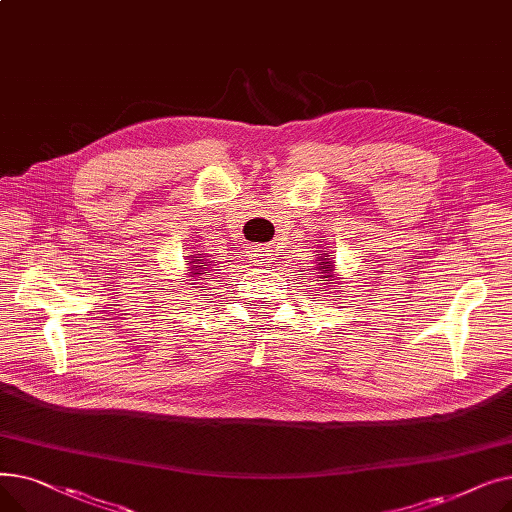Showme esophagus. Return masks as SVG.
Masks as SVG:
<instances>
[{
    "mask_svg": "<svg viewBox=\"0 0 512 512\" xmlns=\"http://www.w3.org/2000/svg\"><path fill=\"white\" fill-rule=\"evenodd\" d=\"M251 257H253V261L257 263V265H272V261H274V249L272 247H267V245H263V247H255L253 251H251Z\"/></svg>",
    "mask_w": 512,
    "mask_h": 512,
    "instance_id": "1",
    "label": "esophagus"
}]
</instances>
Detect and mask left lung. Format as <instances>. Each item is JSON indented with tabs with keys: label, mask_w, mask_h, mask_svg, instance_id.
Here are the masks:
<instances>
[{
	"label": "left lung",
	"mask_w": 512,
	"mask_h": 512,
	"mask_svg": "<svg viewBox=\"0 0 512 512\" xmlns=\"http://www.w3.org/2000/svg\"><path fill=\"white\" fill-rule=\"evenodd\" d=\"M330 255L328 253H324V257H317V272L319 274H324V278H328V282H330V278H332V272H334V265H332V261L328 259ZM319 282H324V280H319ZM332 284V282H330Z\"/></svg>",
	"instance_id": "left-lung-1"
}]
</instances>
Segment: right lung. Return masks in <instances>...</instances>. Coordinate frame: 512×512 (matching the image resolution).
Masks as SVG:
<instances>
[{"label":"right lung","mask_w":512,"mask_h":512,"mask_svg":"<svg viewBox=\"0 0 512 512\" xmlns=\"http://www.w3.org/2000/svg\"><path fill=\"white\" fill-rule=\"evenodd\" d=\"M203 259H195V261H191V274L195 276V274H199V272H203V274H209V267H205V265H199ZM197 262V266H193L192 263ZM207 263H211V261H207Z\"/></svg>","instance_id":"add662e5"}]
</instances>
